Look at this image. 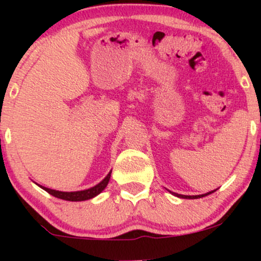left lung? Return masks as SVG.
<instances>
[{
    "mask_svg": "<svg viewBox=\"0 0 261 261\" xmlns=\"http://www.w3.org/2000/svg\"><path fill=\"white\" fill-rule=\"evenodd\" d=\"M214 191H216V190L208 191V193L202 194V195H193V196H190V195H181V194H175V193H172V194H174V195L178 196V197H181V199H200V197H203V196H206V195H210V194H212V193H214Z\"/></svg>",
    "mask_w": 261,
    "mask_h": 261,
    "instance_id": "left-lung-1",
    "label": "left lung"
}]
</instances>
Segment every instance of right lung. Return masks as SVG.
Returning a JSON list of instances; mask_svg holds the SVG:
<instances>
[{"instance_id":"obj_1","label":"right lung","mask_w":261,"mask_h":261,"mask_svg":"<svg viewBox=\"0 0 261 261\" xmlns=\"http://www.w3.org/2000/svg\"><path fill=\"white\" fill-rule=\"evenodd\" d=\"M110 174H112V170L109 172L106 178L101 180L99 184H97L95 187L86 189V190H81V191H59V190H54V189H49V188H45L39 185L41 189H44L45 191L50 194V195L58 197V199H62V200H67V201H85V200H89L92 197L97 196L98 194H100L104 189L107 188L108 182H109L110 179Z\"/></svg>"}]
</instances>
